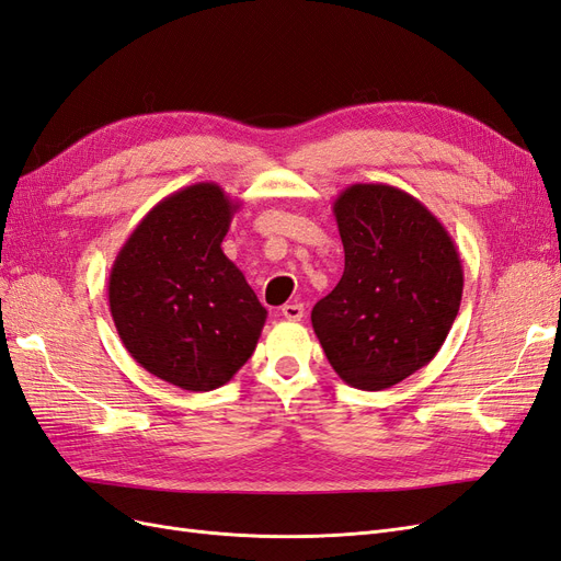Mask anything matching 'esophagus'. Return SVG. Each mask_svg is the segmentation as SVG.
<instances>
[{
	"label": "esophagus",
	"mask_w": 561,
	"mask_h": 561,
	"mask_svg": "<svg viewBox=\"0 0 561 561\" xmlns=\"http://www.w3.org/2000/svg\"><path fill=\"white\" fill-rule=\"evenodd\" d=\"M280 313H283V318H287V320H301V318H304V304H297V301L285 304V307L280 309Z\"/></svg>",
	"instance_id": "34e87169"
}]
</instances>
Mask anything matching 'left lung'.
Wrapping results in <instances>:
<instances>
[{"label": "left lung", "instance_id": "obj_1", "mask_svg": "<svg viewBox=\"0 0 561 561\" xmlns=\"http://www.w3.org/2000/svg\"><path fill=\"white\" fill-rule=\"evenodd\" d=\"M332 210L344 276L313 307V332L348 386L383 390L443 348L463 297L461 257L445 225L398 186L351 184Z\"/></svg>", "mask_w": 561, "mask_h": 561}]
</instances>
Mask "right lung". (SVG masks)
<instances>
[{
  "label": "right lung",
  "instance_id": "1",
  "mask_svg": "<svg viewBox=\"0 0 561 561\" xmlns=\"http://www.w3.org/2000/svg\"><path fill=\"white\" fill-rule=\"evenodd\" d=\"M239 208L215 182L184 186L140 219L110 271L122 344L149 375L184 390L225 386L266 322L243 271L222 250Z\"/></svg>",
  "mask_w": 561,
  "mask_h": 561
}]
</instances>
